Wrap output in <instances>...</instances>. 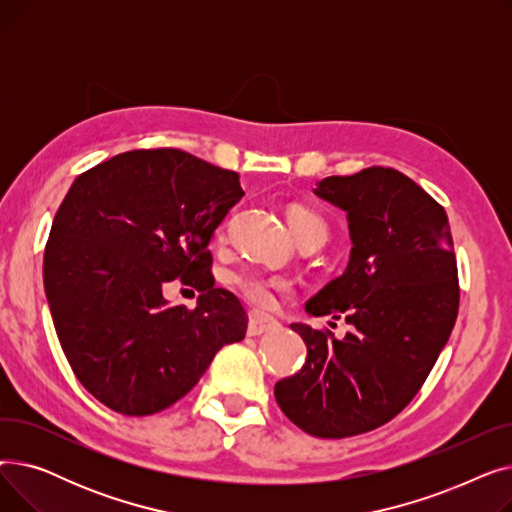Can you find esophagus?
<instances>
[{
    "label": "esophagus",
    "instance_id": "obj_1",
    "mask_svg": "<svg viewBox=\"0 0 512 512\" xmlns=\"http://www.w3.org/2000/svg\"><path fill=\"white\" fill-rule=\"evenodd\" d=\"M278 326H280L278 319H274L272 315H265V313L253 311V313L249 315L247 334H249V336H261V334H265V332L276 330Z\"/></svg>",
    "mask_w": 512,
    "mask_h": 512
}]
</instances>
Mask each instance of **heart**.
<instances>
[{
  "label": "heart",
  "mask_w": 512,
  "mask_h": 512,
  "mask_svg": "<svg viewBox=\"0 0 512 512\" xmlns=\"http://www.w3.org/2000/svg\"><path fill=\"white\" fill-rule=\"evenodd\" d=\"M288 226L297 240L313 238L324 242L328 238V222L324 215L309 207H292L288 211ZM230 286L240 294L242 299L255 307H272L278 294L290 292V282L284 276L265 274L259 270H240L230 276Z\"/></svg>",
  "instance_id": "obj_1"
}]
</instances>
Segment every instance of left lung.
Wrapping results in <instances>:
<instances>
[{"mask_svg":"<svg viewBox=\"0 0 512 512\" xmlns=\"http://www.w3.org/2000/svg\"><path fill=\"white\" fill-rule=\"evenodd\" d=\"M315 195L346 211L351 259L321 288L309 315L351 332L292 324L307 344L299 373L276 384L284 415L317 438L359 436L394 419L421 390L459 315V274L448 215L392 168L328 176Z\"/></svg>","mask_w":512,"mask_h":512,"instance_id":"left-lung-1","label":"left lung"}]
</instances>
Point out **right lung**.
<instances>
[{
  "instance_id": "add662e5",
  "label": "right lung",
  "mask_w": 512,
  "mask_h": 512,
  "mask_svg": "<svg viewBox=\"0 0 512 512\" xmlns=\"http://www.w3.org/2000/svg\"><path fill=\"white\" fill-rule=\"evenodd\" d=\"M238 174L180 149L126 151L80 174L43 255L62 351L99 402L128 417L172 407L215 353L247 334L236 294L215 288L213 230L242 199ZM178 277L195 310L160 292Z\"/></svg>"
}]
</instances>
